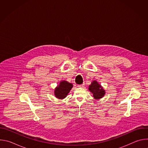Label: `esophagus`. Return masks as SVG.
<instances>
[{"instance_id":"obj_1","label":"esophagus","mask_w":148,"mask_h":148,"mask_svg":"<svg viewBox=\"0 0 148 148\" xmlns=\"http://www.w3.org/2000/svg\"><path fill=\"white\" fill-rule=\"evenodd\" d=\"M84 86V84H81V85H78L77 87H83Z\"/></svg>"}]
</instances>
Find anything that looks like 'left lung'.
Instances as JSON below:
<instances>
[{
    "label": "left lung",
    "mask_w": 148,
    "mask_h": 148,
    "mask_svg": "<svg viewBox=\"0 0 148 148\" xmlns=\"http://www.w3.org/2000/svg\"><path fill=\"white\" fill-rule=\"evenodd\" d=\"M89 91L93 94V97L94 99L98 100L104 97L105 94V91L103 87L101 86L98 81L94 80L91 82V84L88 87Z\"/></svg>",
    "instance_id": "1"
}]
</instances>
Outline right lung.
<instances>
[{"label": "right lung", "instance_id": "obj_1", "mask_svg": "<svg viewBox=\"0 0 148 148\" xmlns=\"http://www.w3.org/2000/svg\"><path fill=\"white\" fill-rule=\"evenodd\" d=\"M73 87V85L71 83L65 80L61 81L58 85L54 89V92L55 97L59 99L65 98L70 92Z\"/></svg>", "mask_w": 148, "mask_h": 148}]
</instances>
